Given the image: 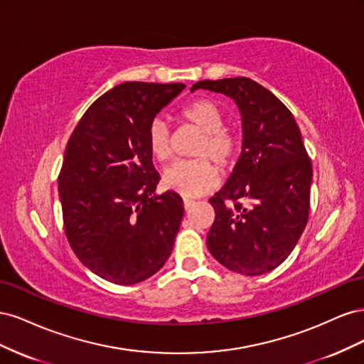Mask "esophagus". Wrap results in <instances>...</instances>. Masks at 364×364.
I'll use <instances>...</instances> for the list:
<instances>
[{
    "label": "esophagus",
    "instance_id": "34e87169",
    "mask_svg": "<svg viewBox=\"0 0 364 364\" xmlns=\"http://www.w3.org/2000/svg\"><path fill=\"white\" fill-rule=\"evenodd\" d=\"M193 205H194V200H193V199H188V197H183V208H185V211H188V209H191Z\"/></svg>",
    "mask_w": 364,
    "mask_h": 364
}]
</instances>
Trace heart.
Masks as SVG:
<instances>
[{"mask_svg":"<svg viewBox=\"0 0 364 364\" xmlns=\"http://www.w3.org/2000/svg\"><path fill=\"white\" fill-rule=\"evenodd\" d=\"M181 117L203 134L194 150V156L199 158L171 164L164 171L162 182L165 188L179 193L181 196L196 197L214 188L218 182V170L209 159H213L218 167L226 168L234 162L238 146L235 136L223 129L225 118L214 103L197 100L183 107ZM147 141L153 158L158 161L170 158L171 136L170 129L164 119L156 118L151 121Z\"/></svg>","mask_w":364,"mask_h":364,"instance_id":"1","label":"heart"}]
</instances>
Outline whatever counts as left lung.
Masks as SVG:
<instances>
[{"label":"left lung","mask_w":364,"mask_h":364,"mask_svg":"<svg viewBox=\"0 0 364 364\" xmlns=\"http://www.w3.org/2000/svg\"><path fill=\"white\" fill-rule=\"evenodd\" d=\"M232 98L241 115L243 146L229 181L209 199L215 211L206 245L226 269L258 277L277 269L308 222L311 161L299 126L285 105L247 77L191 86Z\"/></svg>","instance_id":"obj_1"}]
</instances>
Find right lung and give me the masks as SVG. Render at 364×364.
Instances as JSON below:
<instances>
[{"label":"right lung","mask_w":364,"mask_h":364,"mask_svg":"<svg viewBox=\"0 0 364 364\" xmlns=\"http://www.w3.org/2000/svg\"><path fill=\"white\" fill-rule=\"evenodd\" d=\"M183 87L121 83L90 106L67 144L58 181L65 234L83 266L109 282L146 281L173 250L183 202L156 194L147 132Z\"/></svg>","instance_id":"add662e5"}]
</instances>
